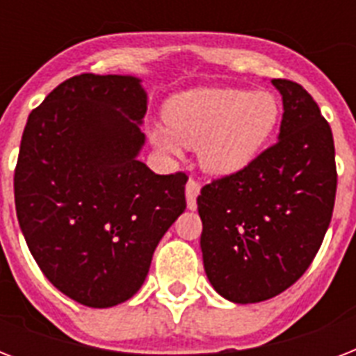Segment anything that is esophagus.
<instances>
[{
    "label": "esophagus",
    "instance_id": "obj_1",
    "mask_svg": "<svg viewBox=\"0 0 356 356\" xmlns=\"http://www.w3.org/2000/svg\"><path fill=\"white\" fill-rule=\"evenodd\" d=\"M200 192H201V184L197 183L195 179H190L188 183H186V205H188L190 211H195Z\"/></svg>",
    "mask_w": 356,
    "mask_h": 356
}]
</instances>
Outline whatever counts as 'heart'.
<instances>
[{
	"mask_svg": "<svg viewBox=\"0 0 356 356\" xmlns=\"http://www.w3.org/2000/svg\"><path fill=\"white\" fill-rule=\"evenodd\" d=\"M166 125H153L156 147L181 155L183 145H200L201 166L227 177L249 168L275 133L281 105L275 94L242 88H195L173 96L164 111Z\"/></svg>",
	"mask_w": 356,
	"mask_h": 356,
	"instance_id": "heart-1",
	"label": "heart"
}]
</instances>
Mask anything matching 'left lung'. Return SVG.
I'll return each instance as SVG.
<instances>
[{
    "instance_id": "obj_1",
    "label": "left lung",
    "mask_w": 356,
    "mask_h": 356,
    "mask_svg": "<svg viewBox=\"0 0 356 356\" xmlns=\"http://www.w3.org/2000/svg\"><path fill=\"white\" fill-rule=\"evenodd\" d=\"M282 96L279 140L243 172L201 188V251L209 281L233 303L279 296L314 260L337 195L334 140L303 86L271 79Z\"/></svg>"
}]
</instances>
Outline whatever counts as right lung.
<instances>
[{"instance_id": "right-lung-1", "label": "right lung", "mask_w": 356, "mask_h": 356, "mask_svg": "<svg viewBox=\"0 0 356 356\" xmlns=\"http://www.w3.org/2000/svg\"><path fill=\"white\" fill-rule=\"evenodd\" d=\"M145 111L138 77L75 75L29 114L19 144L14 201L27 248L53 286L92 309L138 292L186 209V173L138 161Z\"/></svg>"}]
</instances>
